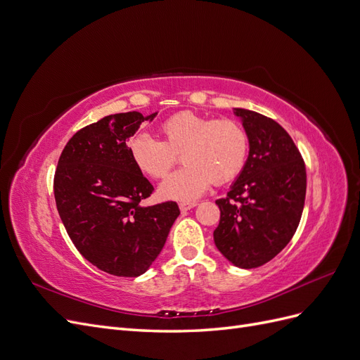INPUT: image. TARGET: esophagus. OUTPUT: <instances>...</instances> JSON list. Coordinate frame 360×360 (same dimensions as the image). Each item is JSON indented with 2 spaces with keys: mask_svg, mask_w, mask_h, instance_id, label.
<instances>
[{
  "mask_svg": "<svg viewBox=\"0 0 360 360\" xmlns=\"http://www.w3.org/2000/svg\"><path fill=\"white\" fill-rule=\"evenodd\" d=\"M195 205H197V202H193V201H183V202H180V204H179V207H180V210H181V212H188V210L193 209Z\"/></svg>",
  "mask_w": 360,
  "mask_h": 360,
  "instance_id": "obj_1",
  "label": "esophagus"
}]
</instances>
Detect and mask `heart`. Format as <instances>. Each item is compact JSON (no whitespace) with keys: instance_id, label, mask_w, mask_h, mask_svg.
Returning <instances> with one entry per match:
<instances>
[{"instance_id":"b5f03b06","label":"heart","mask_w":360,"mask_h":360,"mask_svg":"<svg viewBox=\"0 0 360 360\" xmlns=\"http://www.w3.org/2000/svg\"><path fill=\"white\" fill-rule=\"evenodd\" d=\"M160 141L147 134L129 143L134 165L147 177L165 179L179 160L184 167L160 184L165 200L192 201L214 184L234 180L246 165L249 136L233 118H212L181 111L159 124Z\"/></svg>"}]
</instances>
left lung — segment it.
I'll return each mask as SVG.
<instances>
[{
	"instance_id": "8db88e82",
	"label": "left lung",
	"mask_w": 360,
	"mask_h": 360,
	"mask_svg": "<svg viewBox=\"0 0 360 360\" xmlns=\"http://www.w3.org/2000/svg\"><path fill=\"white\" fill-rule=\"evenodd\" d=\"M249 136L246 165L226 198L213 233L231 264L254 269L284 249L296 233L307 195V168L287 130L263 114L234 108Z\"/></svg>"
}]
</instances>
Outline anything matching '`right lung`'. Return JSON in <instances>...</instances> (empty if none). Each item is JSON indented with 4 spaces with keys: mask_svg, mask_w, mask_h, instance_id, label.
I'll use <instances>...</instances> for the list:
<instances>
[{
    "mask_svg": "<svg viewBox=\"0 0 360 360\" xmlns=\"http://www.w3.org/2000/svg\"><path fill=\"white\" fill-rule=\"evenodd\" d=\"M158 112H122L78 130L53 177L57 210L79 254L106 274L143 275L160 254L179 205L144 207L153 186L129 155L127 141Z\"/></svg>",
    "mask_w": 360,
    "mask_h": 360,
    "instance_id": "right-lung-1",
    "label": "right lung"
}]
</instances>
